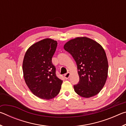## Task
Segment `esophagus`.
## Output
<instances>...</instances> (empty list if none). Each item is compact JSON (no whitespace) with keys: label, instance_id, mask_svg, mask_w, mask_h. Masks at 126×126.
Masks as SVG:
<instances>
[{"label":"esophagus","instance_id":"1","mask_svg":"<svg viewBox=\"0 0 126 126\" xmlns=\"http://www.w3.org/2000/svg\"><path fill=\"white\" fill-rule=\"evenodd\" d=\"M70 76V73L69 72H67V73L64 74V77L65 79H68Z\"/></svg>","mask_w":126,"mask_h":126}]
</instances>
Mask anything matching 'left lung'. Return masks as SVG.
Returning <instances> with one entry per match:
<instances>
[{
    "label": "left lung",
    "mask_w": 126,
    "mask_h": 126,
    "mask_svg": "<svg viewBox=\"0 0 126 126\" xmlns=\"http://www.w3.org/2000/svg\"><path fill=\"white\" fill-rule=\"evenodd\" d=\"M77 65L79 80L74 85V91L80 96L89 98L103 88L108 76V64L103 47L87 37L71 39L64 46Z\"/></svg>",
    "instance_id": "obj_1"
}]
</instances>
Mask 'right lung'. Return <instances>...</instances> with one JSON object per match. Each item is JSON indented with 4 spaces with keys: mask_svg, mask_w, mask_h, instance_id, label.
<instances>
[{
    "mask_svg": "<svg viewBox=\"0 0 126 126\" xmlns=\"http://www.w3.org/2000/svg\"><path fill=\"white\" fill-rule=\"evenodd\" d=\"M57 47V41L47 38L30 47L24 55L25 82L32 92L40 98H53L60 91L63 80L57 77L52 62Z\"/></svg>",
    "mask_w": 126,
    "mask_h": 126,
    "instance_id": "add662e5",
    "label": "right lung"
}]
</instances>
